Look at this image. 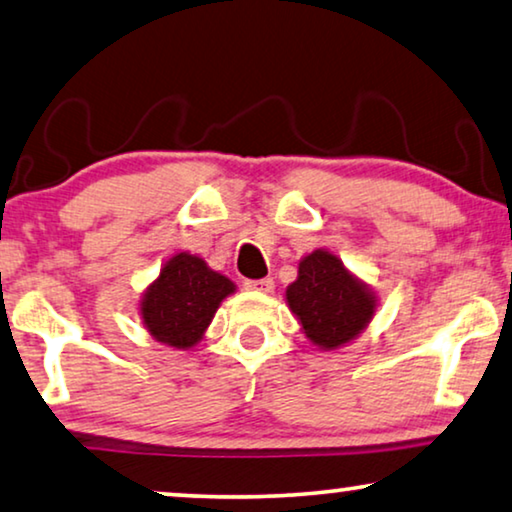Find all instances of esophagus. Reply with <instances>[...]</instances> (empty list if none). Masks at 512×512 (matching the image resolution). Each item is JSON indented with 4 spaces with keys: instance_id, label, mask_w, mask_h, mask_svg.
Instances as JSON below:
<instances>
[{
    "instance_id": "1",
    "label": "esophagus",
    "mask_w": 512,
    "mask_h": 512,
    "mask_svg": "<svg viewBox=\"0 0 512 512\" xmlns=\"http://www.w3.org/2000/svg\"><path fill=\"white\" fill-rule=\"evenodd\" d=\"M246 290H253L259 294H269L273 292V278H257V280H246Z\"/></svg>"
}]
</instances>
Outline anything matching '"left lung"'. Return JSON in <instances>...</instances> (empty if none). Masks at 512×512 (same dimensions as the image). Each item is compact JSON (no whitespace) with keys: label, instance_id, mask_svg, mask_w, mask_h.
<instances>
[{"label":"left lung","instance_id":"left-lung-1","mask_svg":"<svg viewBox=\"0 0 512 512\" xmlns=\"http://www.w3.org/2000/svg\"><path fill=\"white\" fill-rule=\"evenodd\" d=\"M285 297L304 334L325 350L352 341L376 311L369 287L352 278L341 259L327 250L301 259L299 278L287 287Z\"/></svg>","mask_w":512,"mask_h":512}]
</instances>
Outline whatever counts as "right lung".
<instances>
[{"instance_id": "right-lung-1", "label": "right lung", "mask_w": 512, "mask_h": 512, "mask_svg": "<svg viewBox=\"0 0 512 512\" xmlns=\"http://www.w3.org/2000/svg\"><path fill=\"white\" fill-rule=\"evenodd\" d=\"M232 292V280L208 269L201 257L181 253L164 264L160 278L143 294L141 318L160 343L192 348Z\"/></svg>"}]
</instances>
